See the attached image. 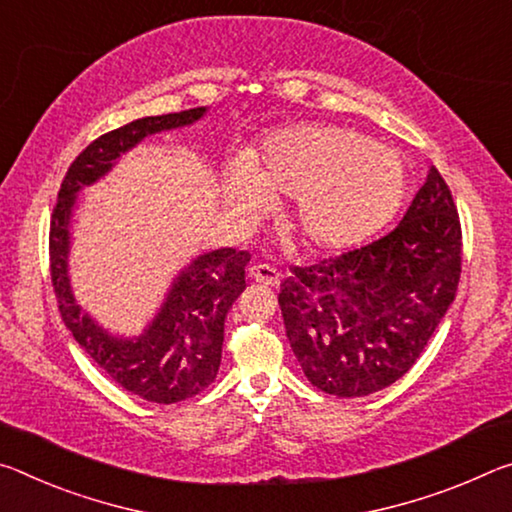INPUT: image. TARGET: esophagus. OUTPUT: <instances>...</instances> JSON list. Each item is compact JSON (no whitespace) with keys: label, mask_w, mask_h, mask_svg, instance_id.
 Wrapping results in <instances>:
<instances>
[{"label":"esophagus","mask_w":512,"mask_h":512,"mask_svg":"<svg viewBox=\"0 0 512 512\" xmlns=\"http://www.w3.org/2000/svg\"><path fill=\"white\" fill-rule=\"evenodd\" d=\"M249 279H254L256 283H263V286H272L276 288L281 283V274L276 267L265 265V263H254L249 267Z\"/></svg>","instance_id":"1"}]
</instances>
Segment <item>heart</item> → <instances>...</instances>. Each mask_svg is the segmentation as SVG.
<instances>
[{
  "label": "heart",
  "mask_w": 512,
  "mask_h": 512,
  "mask_svg": "<svg viewBox=\"0 0 512 512\" xmlns=\"http://www.w3.org/2000/svg\"><path fill=\"white\" fill-rule=\"evenodd\" d=\"M406 190L392 149L342 127L306 124L272 133L251 161L226 174V199L245 211H267L290 197L288 224L306 247H354L390 220Z\"/></svg>",
  "instance_id": "1"
}]
</instances>
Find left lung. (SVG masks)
<instances>
[{"instance_id": "obj_1", "label": "left lung", "mask_w": 512, "mask_h": 512, "mask_svg": "<svg viewBox=\"0 0 512 512\" xmlns=\"http://www.w3.org/2000/svg\"><path fill=\"white\" fill-rule=\"evenodd\" d=\"M460 238L454 197L431 165L390 233L322 263L290 267L279 306L306 379L345 399L401 379L456 297Z\"/></svg>"}]
</instances>
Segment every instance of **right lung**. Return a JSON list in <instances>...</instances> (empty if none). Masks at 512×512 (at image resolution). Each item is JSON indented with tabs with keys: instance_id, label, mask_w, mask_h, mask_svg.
Instances as JSON below:
<instances>
[{
	"instance_id": "obj_1",
	"label": "right lung",
	"mask_w": 512,
	"mask_h": 512,
	"mask_svg": "<svg viewBox=\"0 0 512 512\" xmlns=\"http://www.w3.org/2000/svg\"><path fill=\"white\" fill-rule=\"evenodd\" d=\"M204 113L206 106H199L140 117L92 140L67 170L49 224V267L65 326L115 383L154 404H177L215 381L222 360L224 320L245 290V267L251 254L224 247L197 256L174 279L147 329L138 338H117L92 320L72 295L67 274L70 222L77 192L111 172L117 158L152 133L188 127Z\"/></svg>"
}]
</instances>
